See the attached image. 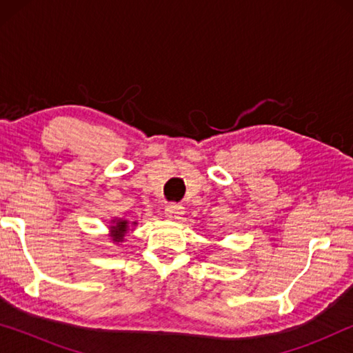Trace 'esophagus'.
Returning a JSON list of instances; mask_svg holds the SVG:
<instances>
[{"mask_svg":"<svg viewBox=\"0 0 353 353\" xmlns=\"http://www.w3.org/2000/svg\"><path fill=\"white\" fill-rule=\"evenodd\" d=\"M183 214V207L181 204H170L165 208V216L168 219H181Z\"/></svg>","mask_w":353,"mask_h":353,"instance_id":"1","label":"esophagus"}]
</instances>
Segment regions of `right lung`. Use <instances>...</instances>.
<instances>
[{"label": "right lung", "instance_id": "add662e5", "mask_svg": "<svg viewBox=\"0 0 353 353\" xmlns=\"http://www.w3.org/2000/svg\"><path fill=\"white\" fill-rule=\"evenodd\" d=\"M128 230H129V227H128V221H123V219L117 221L115 225H112V232H113V241H117V243L123 241L124 234H126Z\"/></svg>", "mask_w": 353, "mask_h": 353}]
</instances>
